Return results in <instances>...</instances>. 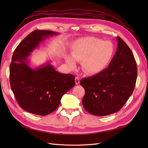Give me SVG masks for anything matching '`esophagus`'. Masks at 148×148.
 <instances>
[{"label":"esophagus","instance_id":"34e87169","mask_svg":"<svg viewBox=\"0 0 148 148\" xmlns=\"http://www.w3.org/2000/svg\"><path fill=\"white\" fill-rule=\"evenodd\" d=\"M79 83V78L78 77H75V84H78Z\"/></svg>","mask_w":148,"mask_h":148}]
</instances>
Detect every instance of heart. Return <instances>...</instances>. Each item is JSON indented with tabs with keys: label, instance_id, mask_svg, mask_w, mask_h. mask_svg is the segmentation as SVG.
<instances>
[{
	"label": "heart",
	"instance_id": "obj_1",
	"mask_svg": "<svg viewBox=\"0 0 148 148\" xmlns=\"http://www.w3.org/2000/svg\"><path fill=\"white\" fill-rule=\"evenodd\" d=\"M114 54L110 42L95 38L77 40L71 51V57L66 56L65 61L73 69L76 62L82 61V69L86 73L93 75L101 72L109 64Z\"/></svg>",
	"mask_w": 148,
	"mask_h": 148
}]
</instances>
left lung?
I'll list each match as a JSON object with an SVG mask.
<instances>
[{"label":"left lung","instance_id":"obj_1","mask_svg":"<svg viewBox=\"0 0 148 148\" xmlns=\"http://www.w3.org/2000/svg\"><path fill=\"white\" fill-rule=\"evenodd\" d=\"M117 51L109 66L80 81L85 91L83 106L94 115L105 116L119 111L135 89L137 78L135 59L127 44L120 37H117Z\"/></svg>","mask_w":148,"mask_h":148}]
</instances>
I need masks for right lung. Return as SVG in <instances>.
<instances>
[{
    "label": "right lung",
    "instance_id": "obj_1",
    "mask_svg": "<svg viewBox=\"0 0 148 148\" xmlns=\"http://www.w3.org/2000/svg\"><path fill=\"white\" fill-rule=\"evenodd\" d=\"M59 34L34 30L16 47L10 65V83L18 104L31 114L46 115L59 107L64 95L75 84V77L56 71L49 63L33 69L28 58L46 38Z\"/></svg>",
    "mask_w": 148,
    "mask_h": 148
}]
</instances>
